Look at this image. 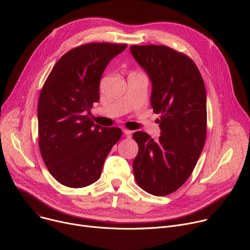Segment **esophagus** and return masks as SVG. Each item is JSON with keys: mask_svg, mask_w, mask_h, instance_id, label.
Wrapping results in <instances>:
<instances>
[{"mask_svg": "<svg viewBox=\"0 0 250 250\" xmlns=\"http://www.w3.org/2000/svg\"><path fill=\"white\" fill-rule=\"evenodd\" d=\"M123 132H124L125 136H126V137H130V136H131V133H132L131 130H128V129H124Z\"/></svg>", "mask_w": 250, "mask_h": 250, "instance_id": "34e87169", "label": "esophagus"}]
</instances>
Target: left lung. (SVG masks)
Instances as JSON below:
<instances>
[{"label": "left lung", "instance_id": "obj_1", "mask_svg": "<svg viewBox=\"0 0 250 250\" xmlns=\"http://www.w3.org/2000/svg\"><path fill=\"white\" fill-rule=\"evenodd\" d=\"M130 52L152 83L151 105L161 135L132 134L138 145L133 160L137 185L154 196L179 189L192 174L207 135V96L200 71L186 54L165 45H131Z\"/></svg>", "mask_w": 250, "mask_h": 250}]
</instances>
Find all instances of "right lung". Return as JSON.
Instances as JSON below:
<instances>
[{
	"label": "right lung",
	"instance_id": "add662e5",
	"mask_svg": "<svg viewBox=\"0 0 250 250\" xmlns=\"http://www.w3.org/2000/svg\"><path fill=\"white\" fill-rule=\"evenodd\" d=\"M127 44L92 42L65 53L54 65L40 95L39 146L55 179L70 188L96 182L119 127L95 125L87 112L100 100V80L109 62Z\"/></svg>",
	"mask_w": 250,
	"mask_h": 250
}]
</instances>
